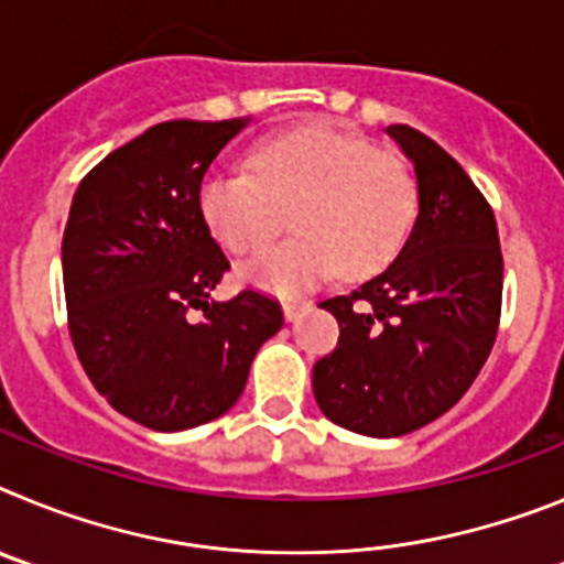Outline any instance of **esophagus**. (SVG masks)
Wrapping results in <instances>:
<instances>
[{"label":"esophagus","instance_id":"esophagus-1","mask_svg":"<svg viewBox=\"0 0 564 564\" xmlns=\"http://www.w3.org/2000/svg\"><path fill=\"white\" fill-rule=\"evenodd\" d=\"M305 311H311V302H299V299H288V302H282V313H285L288 322H296Z\"/></svg>","mask_w":564,"mask_h":564}]
</instances>
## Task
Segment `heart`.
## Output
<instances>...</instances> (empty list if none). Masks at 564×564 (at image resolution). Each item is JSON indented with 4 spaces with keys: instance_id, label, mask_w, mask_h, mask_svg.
Masks as SVG:
<instances>
[{
    "instance_id": "obj_1",
    "label": "heart",
    "mask_w": 564,
    "mask_h": 564,
    "mask_svg": "<svg viewBox=\"0 0 564 564\" xmlns=\"http://www.w3.org/2000/svg\"><path fill=\"white\" fill-rule=\"evenodd\" d=\"M242 172H214L197 206L226 251L253 253L291 214L296 234L239 268V279L279 296L322 285L341 268L361 279L387 268L417 214V181L398 154L330 123L259 143Z\"/></svg>"
}]
</instances>
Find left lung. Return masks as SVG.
I'll return each mask as SVG.
<instances>
[{"mask_svg": "<svg viewBox=\"0 0 564 564\" xmlns=\"http://www.w3.org/2000/svg\"><path fill=\"white\" fill-rule=\"evenodd\" d=\"M387 134L415 166L417 217L390 268L322 302L338 347L313 364L318 410L370 437L449 412L495 347L502 305L497 220L460 163L412 127Z\"/></svg>", "mask_w": 564, "mask_h": 564, "instance_id": "obj_1", "label": "left lung"}]
</instances>
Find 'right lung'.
<instances>
[{"instance_id":"obj_1","label":"right lung","mask_w":564,"mask_h":564,"mask_svg":"<svg viewBox=\"0 0 564 564\" xmlns=\"http://www.w3.org/2000/svg\"><path fill=\"white\" fill-rule=\"evenodd\" d=\"M248 118L166 121L78 186L62 242L73 347L121 415L181 432L237 403L257 350L282 327L276 299L214 302L228 259L203 223L208 166Z\"/></svg>"}]
</instances>
